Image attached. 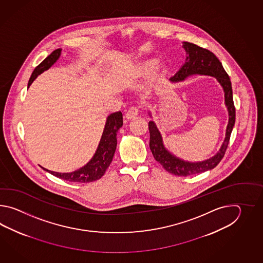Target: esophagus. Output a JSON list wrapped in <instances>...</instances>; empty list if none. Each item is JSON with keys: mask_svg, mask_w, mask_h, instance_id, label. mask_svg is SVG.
Here are the masks:
<instances>
[{"mask_svg": "<svg viewBox=\"0 0 263 263\" xmlns=\"http://www.w3.org/2000/svg\"><path fill=\"white\" fill-rule=\"evenodd\" d=\"M138 112H139V110L137 109V108H130L129 111L127 112L126 114V118L128 119V120H132V119H134V118H137V116H138Z\"/></svg>", "mask_w": 263, "mask_h": 263, "instance_id": "1", "label": "esophagus"}]
</instances>
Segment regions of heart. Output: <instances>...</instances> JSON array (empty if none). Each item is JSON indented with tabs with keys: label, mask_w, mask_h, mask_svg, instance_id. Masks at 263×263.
Listing matches in <instances>:
<instances>
[{
	"label": "heart",
	"mask_w": 263,
	"mask_h": 263,
	"mask_svg": "<svg viewBox=\"0 0 263 263\" xmlns=\"http://www.w3.org/2000/svg\"><path fill=\"white\" fill-rule=\"evenodd\" d=\"M153 65H154V62L151 61V60H145V61L139 62V63H137V64L135 65L134 72H135L136 75H138V76L146 75L147 73L151 72ZM164 71H165V68H164L163 66H161V67H159L156 71L153 73V75H152V77H151V82H152V83L157 82V81L161 78L162 75L164 74Z\"/></svg>",
	"instance_id": "1"
}]
</instances>
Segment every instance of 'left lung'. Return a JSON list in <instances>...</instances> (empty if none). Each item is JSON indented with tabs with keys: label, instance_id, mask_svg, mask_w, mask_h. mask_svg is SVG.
<instances>
[{
	"label": "left lung",
	"instance_id": "8db88e82",
	"mask_svg": "<svg viewBox=\"0 0 263 263\" xmlns=\"http://www.w3.org/2000/svg\"><path fill=\"white\" fill-rule=\"evenodd\" d=\"M183 49L186 51V61L179 68L175 76L170 78L171 83L183 82L192 75L212 76L218 81L224 93V104L229 112V123L226 129V137L218 152L214 156L202 162H189L180 159L168 151L163 145L162 134L157 128L154 121H149L148 129L151 134L149 147L153 157L160 162L169 173L179 177H187L195 174L206 172L215 167L227 151L230 134L235 124V107L232 97V86L228 73L223 69L222 63L212 51L190 42H183ZM149 116L151 117V112Z\"/></svg>",
	"mask_w": 263,
	"mask_h": 263
}]
</instances>
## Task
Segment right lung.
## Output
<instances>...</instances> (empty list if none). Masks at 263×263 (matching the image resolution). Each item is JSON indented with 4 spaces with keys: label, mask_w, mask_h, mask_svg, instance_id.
Returning a JSON list of instances; mask_svg holds the SVG:
<instances>
[{
    "label": "right lung",
    "mask_w": 263,
    "mask_h": 263,
    "mask_svg": "<svg viewBox=\"0 0 263 263\" xmlns=\"http://www.w3.org/2000/svg\"><path fill=\"white\" fill-rule=\"evenodd\" d=\"M61 50L62 49L53 50L50 55L45 58L44 60L34 68L31 75V78L29 80L28 88L39 75L48 70L59 59L61 55ZM122 112H114L108 116L103 133L101 135V141L99 143L95 154L89 162L83 167L79 168L77 170L69 173H59L50 171L42 166L41 167L43 168L45 171L49 172L59 179H65L71 182L87 183L101 179L105 173L107 168L109 167V165L112 162V157L116 152L118 144L117 134L118 129L122 127Z\"/></svg>",
    "instance_id": "1"
}]
</instances>
